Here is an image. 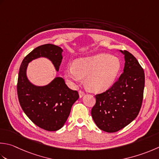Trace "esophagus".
I'll use <instances>...</instances> for the list:
<instances>
[{
  "mask_svg": "<svg viewBox=\"0 0 159 159\" xmlns=\"http://www.w3.org/2000/svg\"><path fill=\"white\" fill-rule=\"evenodd\" d=\"M79 97H80V98H82L83 96L84 95H85V93H84V92H82V91H80H80L79 92Z\"/></svg>",
  "mask_w": 159,
  "mask_h": 159,
  "instance_id": "esophagus-1",
  "label": "esophagus"
}]
</instances>
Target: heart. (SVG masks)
<instances>
[{
  "instance_id": "b5f03b06",
  "label": "heart",
  "mask_w": 159,
  "mask_h": 159,
  "mask_svg": "<svg viewBox=\"0 0 159 159\" xmlns=\"http://www.w3.org/2000/svg\"><path fill=\"white\" fill-rule=\"evenodd\" d=\"M120 70L119 59L107 54H98L77 58L73 65L65 70V76L74 83L85 78V85L89 91L102 92L110 89Z\"/></svg>"
}]
</instances>
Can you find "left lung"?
<instances>
[{
	"instance_id": "8db88e82",
	"label": "left lung",
	"mask_w": 159,
	"mask_h": 159,
	"mask_svg": "<svg viewBox=\"0 0 159 159\" xmlns=\"http://www.w3.org/2000/svg\"><path fill=\"white\" fill-rule=\"evenodd\" d=\"M120 52L125 58L123 72L110 89L95 96L96 104L91 111L96 125L107 132H116L132 122L143 98V70L131 53Z\"/></svg>"
}]
</instances>
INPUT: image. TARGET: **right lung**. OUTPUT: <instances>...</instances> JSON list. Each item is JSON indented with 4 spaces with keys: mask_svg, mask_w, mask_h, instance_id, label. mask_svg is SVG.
Here are the masks:
<instances>
[{
    "mask_svg": "<svg viewBox=\"0 0 159 159\" xmlns=\"http://www.w3.org/2000/svg\"><path fill=\"white\" fill-rule=\"evenodd\" d=\"M62 52L63 49L57 45H40L25 57L18 73L17 92L20 106L35 125L47 131H57L64 125L71 107L79 98V93L68 88L61 77L54 78L46 85H34L28 79L27 68L33 60L43 57L49 59L58 71Z\"/></svg>",
    "mask_w": 159,
    "mask_h": 159,
    "instance_id": "right-lung-1",
    "label": "right lung"
}]
</instances>
